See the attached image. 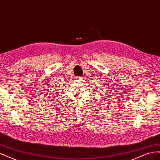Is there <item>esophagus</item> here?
I'll return each instance as SVG.
<instances>
[{
  "instance_id": "1",
  "label": "esophagus",
  "mask_w": 160,
  "mask_h": 160,
  "mask_svg": "<svg viewBox=\"0 0 160 160\" xmlns=\"http://www.w3.org/2000/svg\"><path fill=\"white\" fill-rule=\"evenodd\" d=\"M83 77H77V79H79V80H81L83 79Z\"/></svg>"
}]
</instances>
